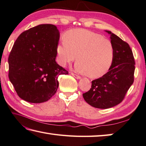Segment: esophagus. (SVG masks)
<instances>
[{
    "label": "esophagus",
    "instance_id": "1",
    "mask_svg": "<svg viewBox=\"0 0 146 146\" xmlns=\"http://www.w3.org/2000/svg\"><path fill=\"white\" fill-rule=\"evenodd\" d=\"M71 75H72L74 76V77H75L76 79H80L81 78V76H78L77 75H76V74H74L73 73H71Z\"/></svg>",
    "mask_w": 146,
    "mask_h": 146
}]
</instances>
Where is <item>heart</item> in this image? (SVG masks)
Here are the masks:
<instances>
[{"mask_svg": "<svg viewBox=\"0 0 146 146\" xmlns=\"http://www.w3.org/2000/svg\"><path fill=\"white\" fill-rule=\"evenodd\" d=\"M57 54L60 66L70 64L76 58V71L87 73L91 78H98L110 70L115 50L112 41L100 34L85 29H74L68 31L64 39L58 44Z\"/></svg>", "mask_w": 146, "mask_h": 146, "instance_id": "b5f03b06", "label": "heart"}]
</instances>
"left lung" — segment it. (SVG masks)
I'll return each mask as SVG.
<instances>
[{"label": "left lung", "mask_w": 146, "mask_h": 146, "mask_svg": "<svg viewBox=\"0 0 146 146\" xmlns=\"http://www.w3.org/2000/svg\"><path fill=\"white\" fill-rule=\"evenodd\" d=\"M111 41L115 50L113 64L102 77L92 81L91 88L83 94L85 101L92 107L106 109L119 104L133 83L134 57L129 44L111 33Z\"/></svg>", "instance_id": "left-lung-1"}]
</instances>
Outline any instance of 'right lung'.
Wrapping results in <instances>:
<instances>
[{
  "label": "right lung",
  "mask_w": 146,
  "mask_h": 146,
  "mask_svg": "<svg viewBox=\"0 0 146 146\" xmlns=\"http://www.w3.org/2000/svg\"><path fill=\"white\" fill-rule=\"evenodd\" d=\"M60 34L52 24L39 25L18 36L9 58V78L20 98L45 102L56 92L60 75L68 71L55 61Z\"/></svg>",
  "instance_id": "add662e5"
}]
</instances>
